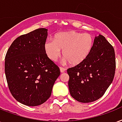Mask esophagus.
Returning <instances> with one entry per match:
<instances>
[{
    "instance_id": "obj_1",
    "label": "esophagus",
    "mask_w": 122,
    "mask_h": 122,
    "mask_svg": "<svg viewBox=\"0 0 122 122\" xmlns=\"http://www.w3.org/2000/svg\"><path fill=\"white\" fill-rule=\"evenodd\" d=\"M65 70H66V69H65V68H63V67H60V71H61V73L65 72Z\"/></svg>"
}]
</instances>
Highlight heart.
<instances>
[{
  "mask_svg": "<svg viewBox=\"0 0 122 122\" xmlns=\"http://www.w3.org/2000/svg\"><path fill=\"white\" fill-rule=\"evenodd\" d=\"M93 38L88 33L76 31L59 32L54 36L53 41L45 43L44 51L47 57L56 61L61 55L71 65L76 66L86 60L93 46Z\"/></svg>",
  "mask_w": 122,
  "mask_h": 122,
  "instance_id": "1",
  "label": "heart"
}]
</instances>
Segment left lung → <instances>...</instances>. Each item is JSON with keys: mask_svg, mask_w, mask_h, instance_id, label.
<instances>
[{"mask_svg": "<svg viewBox=\"0 0 122 122\" xmlns=\"http://www.w3.org/2000/svg\"><path fill=\"white\" fill-rule=\"evenodd\" d=\"M116 69L115 50L104 36L95 37L86 60L67 70L71 96L82 103L102 97L112 83Z\"/></svg>", "mask_w": 122, "mask_h": 122, "instance_id": "obj_1", "label": "left lung"}]
</instances>
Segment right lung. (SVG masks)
<instances>
[{
	"instance_id": "add662e5",
	"label": "right lung",
	"mask_w": 122,
	"mask_h": 122,
	"mask_svg": "<svg viewBox=\"0 0 122 122\" xmlns=\"http://www.w3.org/2000/svg\"><path fill=\"white\" fill-rule=\"evenodd\" d=\"M47 29L40 28L14 40L5 57V73L9 91L16 100L36 106L48 100L59 68L45 52Z\"/></svg>"
}]
</instances>
